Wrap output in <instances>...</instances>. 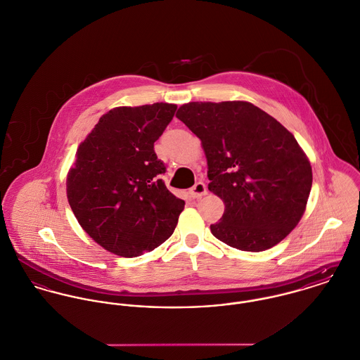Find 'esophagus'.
I'll list each match as a JSON object with an SVG mask.
<instances>
[{
  "label": "esophagus",
  "mask_w": 360,
  "mask_h": 360,
  "mask_svg": "<svg viewBox=\"0 0 360 360\" xmlns=\"http://www.w3.org/2000/svg\"><path fill=\"white\" fill-rule=\"evenodd\" d=\"M204 195H207V186L202 182H196L191 189H189V196L192 199H200Z\"/></svg>",
  "instance_id": "esophagus-1"
}]
</instances>
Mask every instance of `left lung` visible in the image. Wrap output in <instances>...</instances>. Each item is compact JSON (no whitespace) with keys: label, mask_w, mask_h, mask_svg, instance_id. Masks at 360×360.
<instances>
[{"label":"left lung","mask_w":360,"mask_h":360,"mask_svg":"<svg viewBox=\"0 0 360 360\" xmlns=\"http://www.w3.org/2000/svg\"><path fill=\"white\" fill-rule=\"evenodd\" d=\"M176 117L200 138L208 191L225 202L211 233L241 251H264L304 215L312 168L294 135L250 102H189Z\"/></svg>","instance_id":"obj_1"}]
</instances>
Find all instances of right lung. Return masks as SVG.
Here are the masks:
<instances>
[{
    "label": "right lung",
    "mask_w": 360,
    "mask_h": 360,
    "mask_svg": "<svg viewBox=\"0 0 360 360\" xmlns=\"http://www.w3.org/2000/svg\"><path fill=\"white\" fill-rule=\"evenodd\" d=\"M176 105L116 108L77 149L68 174V200L81 228L105 250L138 257L168 239L185 207L160 179L165 165L155 142Z\"/></svg>",
    "instance_id": "right-lung-1"
}]
</instances>
